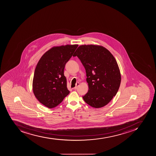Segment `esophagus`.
Listing matches in <instances>:
<instances>
[{
    "instance_id": "obj_1",
    "label": "esophagus",
    "mask_w": 156,
    "mask_h": 156,
    "mask_svg": "<svg viewBox=\"0 0 156 156\" xmlns=\"http://www.w3.org/2000/svg\"><path fill=\"white\" fill-rule=\"evenodd\" d=\"M79 85V83H77L76 84V86L74 87V88H73L74 89H76L77 88V87H78Z\"/></svg>"
}]
</instances>
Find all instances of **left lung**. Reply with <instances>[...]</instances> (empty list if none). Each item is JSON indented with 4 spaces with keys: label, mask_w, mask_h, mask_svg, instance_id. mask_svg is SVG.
Here are the masks:
<instances>
[{
    "label": "left lung",
    "mask_w": 156,
    "mask_h": 156,
    "mask_svg": "<svg viewBox=\"0 0 156 156\" xmlns=\"http://www.w3.org/2000/svg\"><path fill=\"white\" fill-rule=\"evenodd\" d=\"M73 56L81 61L86 72L88 93L83 99L95 108L107 105L120 87L121 76L117 62L111 53L103 46L82 45Z\"/></svg>",
    "instance_id": "left-lung-1"
}]
</instances>
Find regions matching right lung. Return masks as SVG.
<instances>
[{
    "label": "right lung",
    "instance_id": "obj_1",
    "mask_svg": "<svg viewBox=\"0 0 156 156\" xmlns=\"http://www.w3.org/2000/svg\"><path fill=\"white\" fill-rule=\"evenodd\" d=\"M78 46H54L39 60L35 69L32 89L35 97L45 106L56 107L69 94L64 70Z\"/></svg>",
    "mask_w": 156,
    "mask_h": 156
}]
</instances>
